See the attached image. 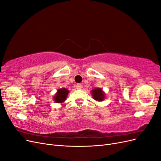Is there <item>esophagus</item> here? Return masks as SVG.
I'll return each instance as SVG.
<instances>
[{"instance_id": "esophagus-1", "label": "esophagus", "mask_w": 161, "mask_h": 161, "mask_svg": "<svg viewBox=\"0 0 161 161\" xmlns=\"http://www.w3.org/2000/svg\"><path fill=\"white\" fill-rule=\"evenodd\" d=\"M76 88L78 89H81L82 88V85L81 84H77L76 85Z\"/></svg>"}]
</instances>
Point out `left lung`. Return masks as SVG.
<instances>
[{"mask_svg":"<svg viewBox=\"0 0 161 161\" xmlns=\"http://www.w3.org/2000/svg\"><path fill=\"white\" fill-rule=\"evenodd\" d=\"M92 99L97 101H103L105 98V93L101 88H95L91 91Z\"/></svg>","mask_w":161,"mask_h":161,"instance_id":"left-lung-1","label":"left lung"}]
</instances>
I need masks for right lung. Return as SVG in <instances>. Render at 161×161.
Returning <instances> with one entry per match:
<instances>
[{"instance_id":"1","label":"right lung","mask_w":161,"mask_h":161,"mask_svg":"<svg viewBox=\"0 0 161 161\" xmlns=\"http://www.w3.org/2000/svg\"><path fill=\"white\" fill-rule=\"evenodd\" d=\"M69 91L66 88H62L57 90L56 93L53 96V100L57 103H62L66 101Z\"/></svg>"}]
</instances>
